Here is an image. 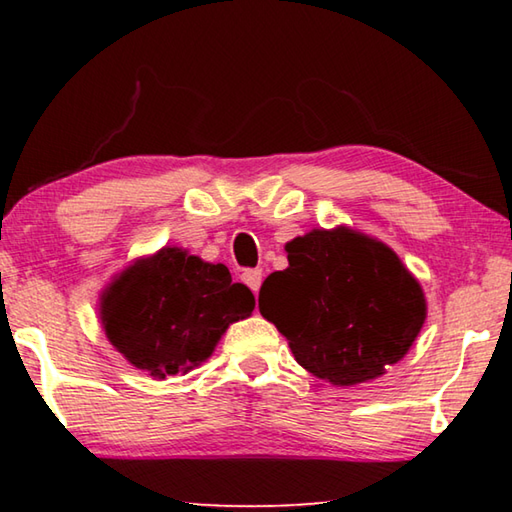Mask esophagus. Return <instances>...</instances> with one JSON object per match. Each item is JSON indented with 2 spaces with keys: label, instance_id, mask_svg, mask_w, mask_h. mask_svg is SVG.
<instances>
[{
  "label": "esophagus",
  "instance_id": "esophagus-1",
  "mask_svg": "<svg viewBox=\"0 0 512 512\" xmlns=\"http://www.w3.org/2000/svg\"><path fill=\"white\" fill-rule=\"evenodd\" d=\"M262 271L259 268H255V271H246L244 275H241V280H244L250 289H253V293L259 291V287H262Z\"/></svg>",
  "mask_w": 512,
  "mask_h": 512
}]
</instances>
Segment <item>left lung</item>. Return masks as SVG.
<instances>
[{"mask_svg": "<svg viewBox=\"0 0 512 512\" xmlns=\"http://www.w3.org/2000/svg\"><path fill=\"white\" fill-rule=\"evenodd\" d=\"M289 266L259 289V311L287 336L302 368L357 386L404 359L427 318L420 282L384 241L348 225L287 246Z\"/></svg>", "mask_w": 512, "mask_h": 512, "instance_id": "1", "label": "left lung"}]
</instances>
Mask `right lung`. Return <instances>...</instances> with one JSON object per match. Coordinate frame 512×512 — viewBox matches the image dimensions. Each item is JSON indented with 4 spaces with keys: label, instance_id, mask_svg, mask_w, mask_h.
<instances>
[{
    "label": "right lung",
    "instance_id": "obj_1",
    "mask_svg": "<svg viewBox=\"0 0 512 512\" xmlns=\"http://www.w3.org/2000/svg\"><path fill=\"white\" fill-rule=\"evenodd\" d=\"M255 309L246 284L223 264L164 246L112 277L99 298L101 327L121 357L153 379L189 372L212 357L232 323Z\"/></svg>",
    "mask_w": 512,
    "mask_h": 512
}]
</instances>
